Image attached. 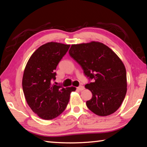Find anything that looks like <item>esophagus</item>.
Listing matches in <instances>:
<instances>
[{"mask_svg":"<svg viewBox=\"0 0 147 147\" xmlns=\"http://www.w3.org/2000/svg\"><path fill=\"white\" fill-rule=\"evenodd\" d=\"M77 89L80 90V91H82V90H83L84 89H85V87H84L83 86H80L79 87H78Z\"/></svg>","mask_w":147,"mask_h":147,"instance_id":"esophagus-1","label":"esophagus"}]
</instances>
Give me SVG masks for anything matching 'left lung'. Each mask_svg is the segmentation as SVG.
<instances>
[{
	"instance_id": "8db88e82",
	"label": "left lung",
	"mask_w": 147,
	"mask_h": 147,
	"mask_svg": "<svg viewBox=\"0 0 147 147\" xmlns=\"http://www.w3.org/2000/svg\"><path fill=\"white\" fill-rule=\"evenodd\" d=\"M71 57L95 82L85 86L92 93L86 101L90 111L100 116H107L119 108L127 92L126 68L112 49L104 43L92 41L71 45Z\"/></svg>"
}]
</instances>
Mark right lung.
<instances>
[{"label": "right lung", "mask_w": 147, "mask_h": 147, "mask_svg": "<svg viewBox=\"0 0 147 147\" xmlns=\"http://www.w3.org/2000/svg\"><path fill=\"white\" fill-rule=\"evenodd\" d=\"M70 45L48 42L31 55L24 69L22 86L28 105L39 117L51 120L65 110L74 86L54 85L55 70Z\"/></svg>", "instance_id": "1"}]
</instances>
